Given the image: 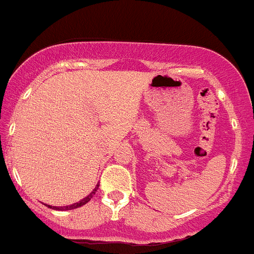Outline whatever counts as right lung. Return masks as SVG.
Wrapping results in <instances>:
<instances>
[{"mask_svg":"<svg viewBox=\"0 0 254 254\" xmlns=\"http://www.w3.org/2000/svg\"><path fill=\"white\" fill-rule=\"evenodd\" d=\"M98 186H100V184H97V186L94 187V190H92L91 193L88 194L87 197H84V198H83V200L79 201V202H75V204L68 205V206H60V207H58V206H50V205H48V207H50V209H54V210H72V209H76V207L83 206V205L87 204L88 201H89L92 197H93V194L96 193V190H98Z\"/></svg>","mask_w":254,"mask_h":254,"instance_id":"obj_1","label":"right lung"}]
</instances>
